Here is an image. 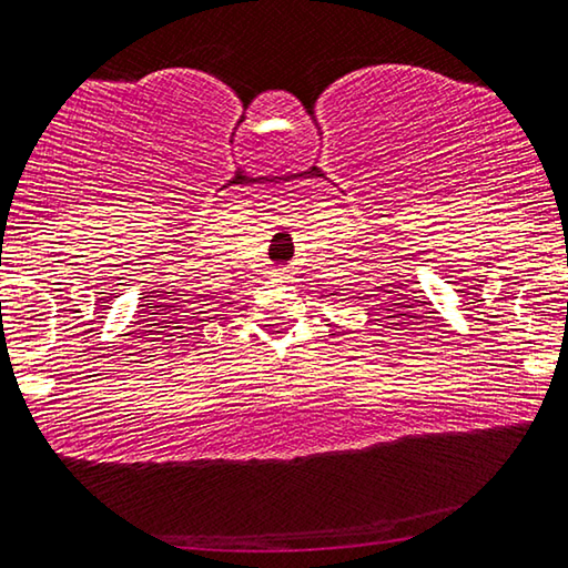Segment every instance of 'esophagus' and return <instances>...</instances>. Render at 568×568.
<instances>
[{
  "label": "esophagus",
  "mask_w": 568,
  "mask_h": 568,
  "mask_svg": "<svg viewBox=\"0 0 568 568\" xmlns=\"http://www.w3.org/2000/svg\"><path fill=\"white\" fill-rule=\"evenodd\" d=\"M273 275H275V277H285V275H287V270H285V267H275V270H273Z\"/></svg>",
  "instance_id": "34e87169"
}]
</instances>
